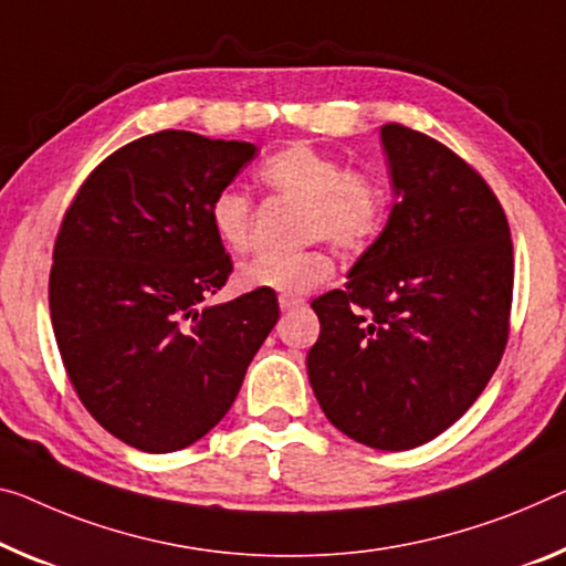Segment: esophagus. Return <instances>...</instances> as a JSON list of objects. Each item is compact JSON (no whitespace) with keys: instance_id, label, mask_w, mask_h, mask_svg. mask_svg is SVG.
I'll return each instance as SVG.
<instances>
[{"instance_id":"34e87169","label":"esophagus","mask_w":566,"mask_h":566,"mask_svg":"<svg viewBox=\"0 0 566 566\" xmlns=\"http://www.w3.org/2000/svg\"><path fill=\"white\" fill-rule=\"evenodd\" d=\"M277 303H281V311H293L306 306V298H301V295H281Z\"/></svg>"}]
</instances>
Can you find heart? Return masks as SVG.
Here are the masks:
<instances>
[{
  "label": "heart",
  "instance_id": "1",
  "mask_svg": "<svg viewBox=\"0 0 566 566\" xmlns=\"http://www.w3.org/2000/svg\"><path fill=\"white\" fill-rule=\"evenodd\" d=\"M260 179L273 192L303 202V238H326L342 250H361L385 224L387 195L369 171H356L338 156L295 142L268 156ZM214 238L230 253H245L253 234V202L238 187H224L210 205ZM334 258L324 248L293 255H260L238 271L248 291L301 295L324 285L334 275Z\"/></svg>",
  "mask_w": 566,
  "mask_h": 566
}]
</instances>
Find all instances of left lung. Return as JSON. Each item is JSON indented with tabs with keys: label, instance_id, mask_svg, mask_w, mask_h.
I'll list each match as a JSON object with an SVG mask.
<instances>
[{
	"label": "left lung",
	"instance_id": "left-lung-1",
	"mask_svg": "<svg viewBox=\"0 0 566 566\" xmlns=\"http://www.w3.org/2000/svg\"><path fill=\"white\" fill-rule=\"evenodd\" d=\"M397 202L344 291L311 303L321 410L374 450H410L463 417L509 342L514 245L481 174L412 128H379Z\"/></svg>",
	"mask_w": 566,
	"mask_h": 566
}]
</instances>
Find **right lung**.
Returning a JSON list of instances; mask_svg holds the SVG:
<instances>
[{
	"instance_id": "1",
	"label": "right lung",
	"mask_w": 566,
	"mask_h": 566,
	"mask_svg": "<svg viewBox=\"0 0 566 566\" xmlns=\"http://www.w3.org/2000/svg\"><path fill=\"white\" fill-rule=\"evenodd\" d=\"M253 156V144L192 132L144 136L93 169L60 224V356L85 410L144 453L205 438L281 316L271 291L205 306L232 273L210 205Z\"/></svg>"
}]
</instances>
